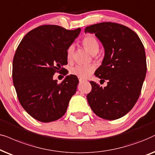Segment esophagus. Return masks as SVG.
Instances as JSON below:
<instances>
[{
    "label": "esophagus",
    "mask_w": 155,
    "mask_h": 155,
    "mask_svg": "<svg viewBox=\"0 0 155 155\" xmlns=\"http://www.w3.org/2000/svg\"><path fill=\"white\" fill-rule=\"evenodd\" d=\"M85 81V80H84V79H79V82L80 83H82V82H84Z\"/></svg>",
    "instance_id": "34e87169"
}]
</instances>
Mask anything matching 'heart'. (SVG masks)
Here are the masks:
<instances>
[{"instance_id":"obj_1","label":"heart","mask_w":155,"mask_h":155,"mask_svg":"<svg viewBox=\"0 0 155 155\" xmlns=\"http://www.w3.org/2000/svg\"><path fill=\"white\" fill-rule=\"evenodd\" d=\"M82 45L86 50L93 55L98 53L100 47L98 41L92 35H87L84 37L82 40ZM74 49V45H71L67 49V58L69 61L71 60L73 57ZM94 70V67L92 65H76L71 68L70 73L80 79H86L93 73Z\"/></svg>"}]
</instances>
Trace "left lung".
Segmentation results:
<instances>
[{"label": "left lung", "mask_w": 155, "mask_h": 155, "mask_svg": "<svg viewBox=\"0 0 155 155\" xmlns=\"http://www.w3.org/2000/svg\"><path fill=\"white\" fill-rule=\"evenodd\" d=\"M84 32L95 34L104 46V58L95 75L108 80L104 88L90 81L88 103L98 117L118 119L139 98L147 72L145 48L137 35L123 25L101 22L86 27Z\"/></svg>", "instance_id": "obj_1"}]
</instances>
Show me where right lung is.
I'll return each instance as SVG.
<instances>
[{"label": "right lung", "instance_id": "add662e5", "mask_svg": "<svg viewBox=\"0 0 155 155\" xmlns=\"http://www.w3.org/2000/svg\"><path fill=\"white\" fill-rule=\"evenodd\" d=\"M80 32L42 25L27 33L18 45L13 61L14 86L22 108L40 122L62 117L76 92V76H67L61 84L53 76L67 64V49Z\"/></svg>", "mask_w": 155, "mask_h": 155}]
</instances>
